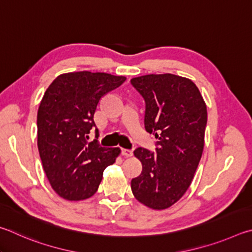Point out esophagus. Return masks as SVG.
I'll list each match as a JSON object with an SVG mask.
<instances>
[{
  "label": "esophagus",
  "instance_id": "34e87169",
  "mask_svg": "<svg viewBox=\"0 0 252 252\" xmlns=\"http://www.w3.org/2000/svg\"><path fill=\"white\" fill-rule=\"evenodd\" d=\"M122 155L125 156V157H131V156H133V152L129 151V149L123 148L122 149Z\"/></svg>",
  "mask_w": 252,
  "mask_h": 252
}]
</instances>
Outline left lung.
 Returning a JSON list of instances; mask_svg holds the SVG:
<instances>
[{"mask_svg":"<svg viewBox=\"0 0 252 252\" xmlns=\"http://www.w3.org/2000/svg\"><path fill=\"white\" fill-rule=\"evenodd\" d=\"M146 103L145 128L158 139L156 153L138 147L143 171L131 179L136 199L155 210L169 208L190 186L205 145L207 107L191 79L149 74L130 79Z\"/></svg>","mask_w":252,"mask_h":252,"instance_id":"obj_1","label":"left lung"}]
</instances>
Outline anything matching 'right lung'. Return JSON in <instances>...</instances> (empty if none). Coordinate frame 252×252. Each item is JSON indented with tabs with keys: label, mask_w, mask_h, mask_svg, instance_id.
I'll list each match as a JSON object with an SVG mask.
<instances>
[{
	"label": "right lung",
	"mask_w": 252,
	"mask_h": 252,
	"mask_svg": "<svg viewBox=\"0 0 252 252\" xmlns=\"http://www.w3.org/2000/svg\"><path fill=\"white\" fill-rule=\"evenodd\" d=\"M126 81L107 73H65L44 94L37 112V147L52 188L66 200L92 197L103 171L113 165L121 149L88 143L95 127L94 114L101 97ZM96 138L98 129H95Z\"/></svg>",
	"instance_id": "add662e5"
}]
</instances>
